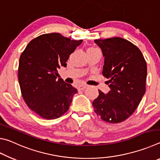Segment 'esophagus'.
<instances>
[{
  "label": "esophagus",
  "instance_id": "1",
  "mask_svg": "<svg viewBox=\"0 0 160 160\" xmlns=\"http://www.w3.org/2000/svg\"><path fill=\"white\" fill-rule=\"evenodd\" d=\"M87 88H88V85H80L78 86V90L79 91L80 90H85V89H86Z\"/></svg>",
  "mask_w": 160,
  "mask_h": 160
}]
</instances>
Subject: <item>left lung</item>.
Returning a JSON list of instances; mask_svg holds the SVG:
<instances>
[{"instance_id":"obj_1","label":"left lung","mask_w":160,"mask_h":160,"mask_svg":"<svg viewBox=\"0 0 160 160\" xmlns=\"http://www.w3.org/2000/svg\"><path fill=\"white\" fill-rule=\"evenodd\" d=\"M104 56L102 73L111 90H99L94 100V112L103 121L117 123L128 118L145 92L147 63L136 46L121 37L97 39Z\"/></svg>"}]
</instances>
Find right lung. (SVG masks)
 <instances>
[{
  "label": "right lung",
  "instance_id": "right-lung-1",
  "mask_svg": "<svg viewBox=\"0 0 160 160\" xmlns=\"http://www.w3.org/2000/svg\"><path fill=\"white\" fill-rule=\"evenodd\" d=\"M82 40H71L59 33L34 38L22 53L18 80L24 100L40 117L55 119L69 109L77 89L57 79L58 70Z\"/></svg>",
  "mask_w": 160,
  "mask_h": 160
}]
</instances>
